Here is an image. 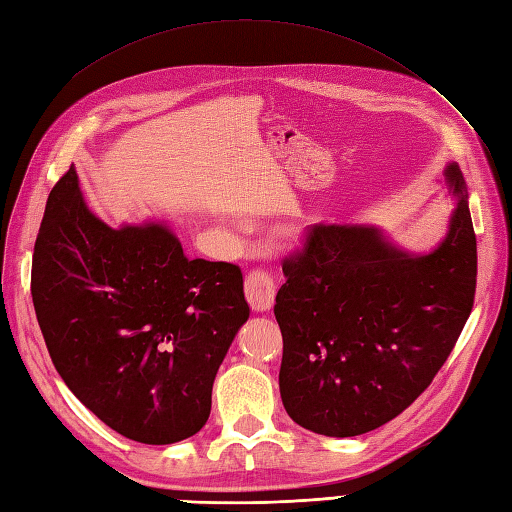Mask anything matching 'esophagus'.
I'll return each instance as SVG.
<instances>
[{"label": "esophagus", "instance_id": "obj_1", "mask_svg": "<svg viewBox=\"0 0 512 512\" xmlns=\"http://www.w3.org/2000/svg\"><path fill=\"white\" fill-rule=\"evenodd\" d=\"M244 292H246L250 308H253L255 312H266L273 308V303H275V292H277L275 279L264 268L250 270L246 281H244Z\"/></svg>", "mask_w": 512, "mask_h": 512}]
</instances>
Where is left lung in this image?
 Wrapping results in <instances>:
<instances>
[{
  "instance_id": "left-lung-1",
  "label": "left lung",
  "mask_w": 512,
  "mask_h": 512,
  "mask_svg": "<svg viewBox=\"0 0 512 512\" xmlns=\"http://www.w3.org/2000/svg\"><path fill=\"white\" fill-rule=\"evenodd\" d=\"M444 242L411 257L376 228L308 226L275 299L281 400L303 429L352 438L383 427L431 385L473 310L477 244L464 178Z\"/></svg>"
}]
</instances>
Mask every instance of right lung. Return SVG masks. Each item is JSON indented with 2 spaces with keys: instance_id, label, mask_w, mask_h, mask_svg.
<instances>
[{
  "instance_id": "add662e5",
  "label": "right lung",
  "mask_w": 512,
  "mask_h": 512,
  "mask_svg": "<svg viewBox=\"0 0 512 512\" xmlns=\"http://www.w3.org/2000/svg\"><path fill=\"white\" fill-rule=\"evenodd\" d=\"M30 292L59 376L107 427L143 444L204 427L217 369L248 319L239 266L187 259L160 224L110 228L70 167L48 195Z\"/></svg>"
}]
</instances>
